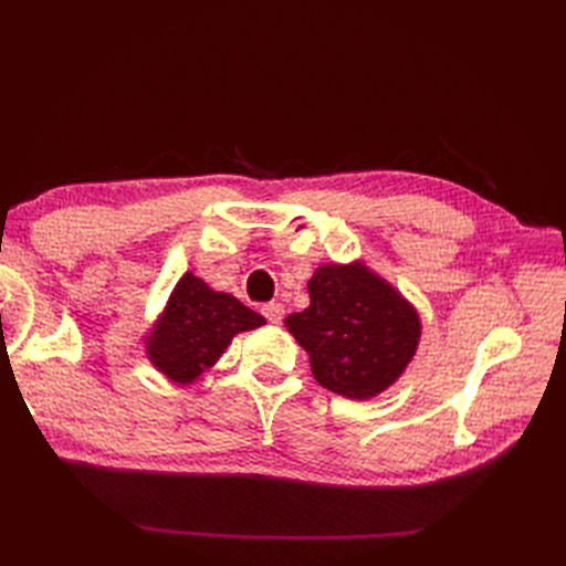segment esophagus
Returning a JSON list of instances; mask_svg holds the SVG:
<instances>
[{
  "label": "esophagus",
  "instance_id": "esophagus-1",
  "mask_svg": "<svg viewBox=\"0 0 566 566\" xmlns=\"http://www.w3.org/2000/svg\"><path fill=\"white\" fill-rule=\"evenodd\" d=\"M262 314L266 316L269 323H281L283 316H285V310H283L281 302H269V304L262 306Z\"/></svg>",
  "mask_w": 566,
  "mask_h": 566
}]
</instances>
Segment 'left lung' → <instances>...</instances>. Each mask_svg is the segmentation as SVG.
<instances>
[{"label": "left lung", "instance_id": "obj_1", "mask_svg": "<svg viewBox=\"0 0 566 566\" xmlns=\"http://www.w3.org/2000/svg\"><path fill=\"white\" fill-rule=\"evenodd\" d=\"M306 287L310 306L285 328L310 354L316 382L356 401L397 382L420 345L416 306L361 260L323 264Z\"/></svg>", "mask_w": 566, "mask_h": 566}]
</instances>
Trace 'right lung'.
Here are the masks:
<instances>
[{
	"instance_id": "add662e5",
	"label": "right lung",
	"mask_w": 566,
	"mask_h": 566,
	"mask_svg": "<svg viewBox=\"0 0 566 566\" xmlns=\"http://www.w3.org/2000/svg\"><path fill=\"white\" fill-rule=\"evenodd\" d=\"M229 293H217L196 273L186 271L169 295L156 325L144 337L148 361L175 385H193L227 352L238 333L264 325Z\"/></svg>"
}]
</instances>
